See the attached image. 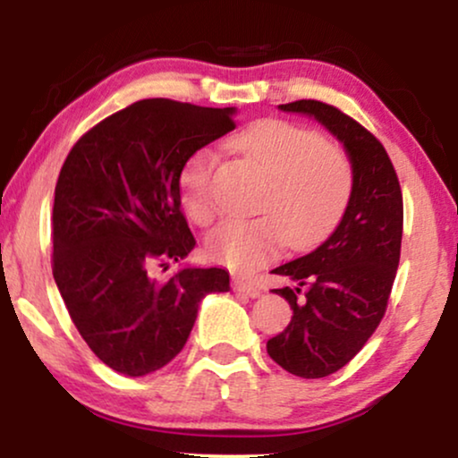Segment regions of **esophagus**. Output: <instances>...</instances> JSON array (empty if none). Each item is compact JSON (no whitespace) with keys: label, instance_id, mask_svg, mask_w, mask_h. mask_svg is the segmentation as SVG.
Wrapping results in <instances>:
<instances>
[{"label":"esophagus","instance_id":"34e87169","mask_svg":"<svg viewBox=\"0 0 458 458\" xmlns=\"http://www.w3.org/2000/svg\"><path fill=\"white\" fill-rule=\"evenodd\" d=\"M233 290L243 293V296H248V298H259L262 293L259 285L250 284V281H246V279H233Z\"/></svg>","mask_w":458,"mask_h":458}]
</instances>
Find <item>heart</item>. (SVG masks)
I'll return each mask as SVG.
<instances>
[{"label": "heart", "mask_w": 458, "mask_h": 458, "mask_svg": "<svg viewBox=\"0 0 458 458\" xmlns=\"http://www.w3.org/2000/svg\"><path fill=\"white\" fill-rule=\"evenodd\" d=\"M229 148L267 174L252 218H227L206 240V254L235 271H252L292 246H310L329 233L352 193V165L335 143L315 131L267 118L229 140ZM216 158L198 149L181 171L185 215L198 225L215 221Z\"/></svg>", "instance_id": "heart-1"}]
</instances>
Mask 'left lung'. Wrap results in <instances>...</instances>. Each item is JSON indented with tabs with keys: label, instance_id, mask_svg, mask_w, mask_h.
Wrapping results in <instances>:
<instances>
[{
	"label": "left lung",
	"instance_id": "left-lung-1",
	"mask_svg": "<svg viewBox=\"0 0 458 458\" xmlns=\"http://www.w3.org/2000/svg\"><path fill=\"white\" fill-rule=\"evenodd\" d=\"M279 108L329 129L346 148L354 174L334 233L310 254L271 271L293 281L275 290L293 317L267 342V352L287 373L318 379L348 365L386 315L403 243V191L386 148L354 118L317 99Z\"/></svg>",
	"mask_w": 458,
	"mask_h": 458
}]
</instances>
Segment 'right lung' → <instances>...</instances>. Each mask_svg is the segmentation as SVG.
Listing matches in <instances>:
<instances>
[{"label":"right lung","instance_id":"obj_1","mask_svg":"<svg viewBox=\"0 0 458 458\" xmlns=\"http://www.w3.org/2000/svg\"><path fill=\"white\" fill-rule=\"evenodd\" d=\"M235 108L154 98L104 118L68 152L54 196L52 271L74 327L104 365L129 377L168 365L198 306L229 290L225 268H156L196 246L181 210L187 158L235 129Z\"/></svg>","mask_w":458,"mask_h":458}]
</instances>
